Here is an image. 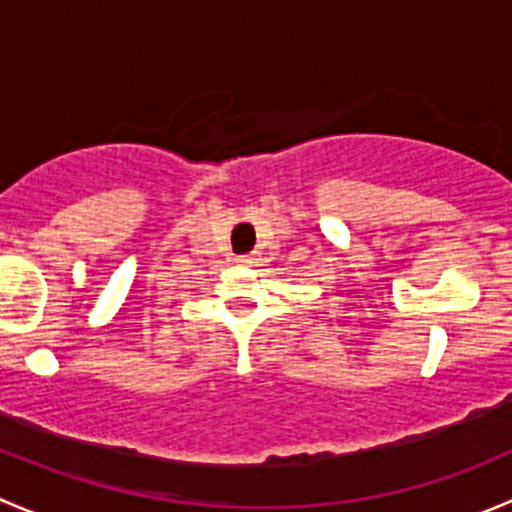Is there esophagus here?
<instances>
[{"label":"esophagus","mask_w":512,"mask_h":512,"mask_svg":"<svg viewBox=\"0 0 512 512\" xmlns=\"http://www.w3.org/2000/svg\"><path fill=\"white\" fill-rule=\"evenodd\" d=\"M235 262H237V265H245V267H250L252 262H255V255H237V257H235Z\"/></svg>","instance_id":"34e87169"}]
</instances>
